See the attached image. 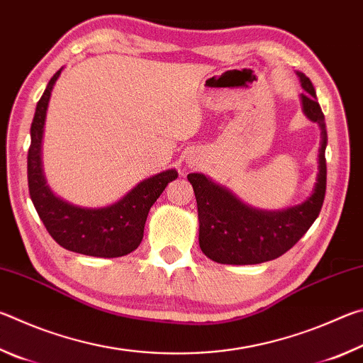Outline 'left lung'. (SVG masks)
Returning <instances> with one entry per match:
<instances>
[{
    "label": "left lung",
    "mask_w": 363,
    "mask_h": 363,
    "mask_svg": "<svg viewBox=\"0 0 363 363\" xmlns=\"http://www.w3.org/2000/svg\"><path fill=\"white\" fill-rule=\"evenodd\" d=\"M298 77L306 89L301 94L304 113L307 118L317 121L322 130L314 192L304 203L288 210L259 211L243 205L229 190L211 182L206 176L189 174L187 179L192 184L199 206L200 248L213 261L243 266L275 259L298 243L322 210L327 190V128L311 79L304 73H298Z\"/></svg>",
    "instance_id": "obj_1"
}]
</instances>
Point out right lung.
Returning <instances> with one entry per match:
<instances>
[{"label":"right lung","mask_w":363,"mask_h":363,"mask_svg":"<svg viewBox=\"0 0 363 363\" xmlns=\"http://www.w3.org/2000/svg\"><path fill=\"white\" fill-rule=\"evenodd\" d=\"M62 69L49 79L45 93L36 104L35 116L30 128V143L27 157L30 199L38 211L54 240L65 250L79 255L97 257H120L136 250L144 237V225L152 205L177 177L176 169L163 171L150 179L138 184L130 194L107 208L89 210L78 208L57 199L46 186L41 168V140L45 131L48 102L52 86Z\"/></svg>","instance_id":"1"}]
</instances>
